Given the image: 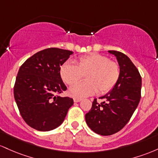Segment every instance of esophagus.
<instances>
[{"instance_id":"esophagus-1","label":"esophagus","mask_w":158,"mask_h":158,"mask_svg":"<svg viewBox=\"0 0 158 158\" xmlns=\"http://www.w3.org/2000/svg\"><path fill=\"white\" fill-rule=\"evenodd\" d=\"M74 102H81V98H74Z\"/></svg>"}]
</instances>
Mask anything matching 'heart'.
<instances>
[{
	"instance_id": "1",
	"label": "heart",
	"mask_w": 158,
	"mask_h": 158,
	"mask_svg": "<svg viewBox=\"0 0 158 158\" xmlns=\"http://www.w3.org/2000/svg\"><path fill=\"white\" fill-rule=\"evenodd\" d=\"M119 66L110 61L107 56L99 54H91L80 57L77 65L66 61L60 66V75L67 84H74L86 74V82L78 83L69 89L70 96L83 98L98 93L110 91L119 77Z\"/></svg>"
}]
</instances>
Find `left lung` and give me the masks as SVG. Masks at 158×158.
<instances>
[{"instance_id": "obj_1", "label": "left lung", "mask_w": 158, "mask_h": 158, "mask_svg": "<svg viewBox=\"0 0 158 158\" xmlns=\"http://www.w3.org/2000/svg\"><path fill=\"white\" fill-rule=\"evenodd\" d=\"M115 56L119 65V77L109 93L93 101L86 122L93 131L102 136L119 131L131 118L141 98L142 78L139 71L128 56L116 51H108Z\"/></svg>"}]
</instances>
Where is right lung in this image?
<instances>
[{"mask_svg": "<svg viewBox=\"0 0 158 158\" xmlns=\"http://www.w3.org/2000/svg\"><path fill=\"white\" fill-rule=\"evenodd\" d=\"M73 54L51 48L37 52L19 69L14 86V98L23 119L40 131L59 127L73 105L69 97L56 96L66 90L60 68Z\"/></svg>", "mask_w": 158, "mask_h": 158, "instance_id": "add662e5", "label": "right lung"}]
</instances>
